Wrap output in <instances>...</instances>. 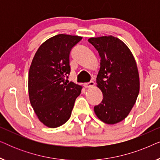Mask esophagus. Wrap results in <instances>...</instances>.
Returning a JSON list of instances; mask_svg holds the SVG:
<instances>
[{
    "label": "esophagus",
    "instance_id": "esophagus-1",
    "mask_svg": "<svg viewBox=\"0 0 160 160\" xmlns=\"http://www.w3.org/2000/svg\"><path fill=\"white\" fill-rule=\"evenodd\" d=\"M94 86H95V83H94V82H90L88 83H85L84 84L85 88H92V87H93Z\"/></svg>",
    "mask_w": 160,
    "mask_h": 160
}]
</instances>
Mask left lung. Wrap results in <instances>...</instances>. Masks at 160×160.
<instances>
[{"mask_svg": "<svg viewBox=\"0 0 160 160\" xmlns=\"http://www.w3.org/2000/svg\"><path fill=\"white\" fill-rule=\"evenodd\" d=\"M88 41L100 55V68L96 79L103 95L94 111L104 123H119L128 117L138 95L136 62L128 46L114 36L90 38Z\"/></svg>", "mask_w": 160, "mask_h": 160, "instance_id": "obj_1", "label": "left lung"}]
</instances>
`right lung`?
<instances>
[{"label": "right lung", "instance_id": "obj_1", "mask_svg": "<svg viewBox=\"0 0 160 160\" xmlns=\"http://www.w3.org/2000/svg\"><path fill=\"white\" fill-rule=\"evenodd\" d=\"M82 37L58 34L47 39L35 54L28 74L30 104L38 119L50 128L71 117L82 87L67 82L71 72L70 52Z\"/></svg>", "mask_w": 160, "mask_h": 160}]
</instances>
